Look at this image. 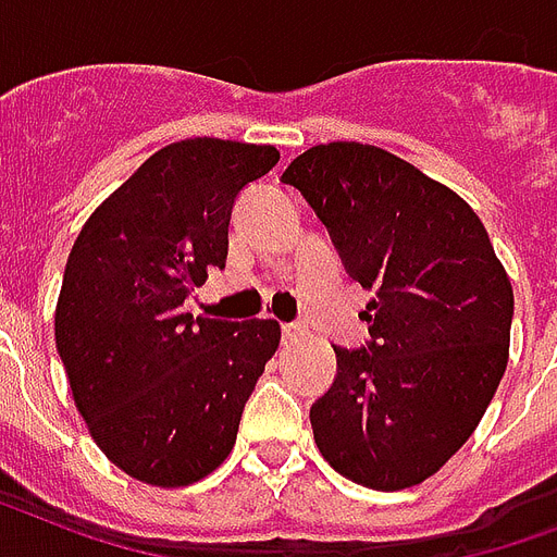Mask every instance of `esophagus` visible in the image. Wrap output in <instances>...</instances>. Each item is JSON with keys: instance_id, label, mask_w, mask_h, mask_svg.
Instances as JSON below:
<instances>
[{"instance_id": "34e87169", "label": "esophagus", "mask_w": 557, "mask_h": 557, "mask_svg": "<svg viewBox=\"0 0 557 557\" xmlns=\"http://www.w3.org/2000/svg\"><path fill=\"white\" fill-rule=\"evenodd\" d=\"M282 337L287 346H293V343H299L301 337H305V325H284L282 327Z\"/></svg>"}]
</instances>
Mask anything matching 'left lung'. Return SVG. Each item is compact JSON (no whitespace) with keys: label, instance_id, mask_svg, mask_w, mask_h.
<instances>
[{"label":"left lung","instance_id":"obj_1","mask_svg":"<svg viewBox=\"0 0 557 557\" xmlns=\"http://www.w3.org/2000/svg\"><path fill=\"white\" fill-rule=\"evenodd\" d=\"M282 183L305 194L348 275L374 293L369 348H334L337 381L310 407L319 454L374 491L421 485L485 416L508 363L515 293L476 211L407 159L317 145Z\"/></svg>","mask_w":557,"mask_h":557}]
</instances>
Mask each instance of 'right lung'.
<instances>
[{
  "label": "right lung",
  "mask_w": 557,
  "mask_h": 557,
  "mask_svg": "<svg viewBox=\"0 0 557 557\" xmlns=\"http://www.w3.org/2000/svg\"><path fill=\"white\" fill-rule=\"evenodd\" d=\"M275 162L273 145H165L89 214L69 252L54 339L72 398L101 454L145 485L183 488L223 465L278 348L273 319L183 308L226 264L238 191Z\"/></svg>",
  "instance_id": "1"
}]
</instances>
